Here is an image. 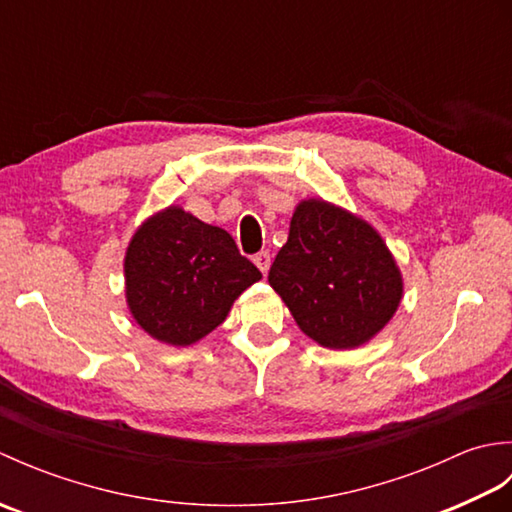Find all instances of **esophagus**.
I'll return each mask as SVG.
<instances>
[{"instance_id":"34e87169","label":"esophagus","mask_w":512,"mask_h":512,"mask_svg":"<svg viewBox=\"0 0 512 512\" xmlns=\"http://www.w3.org/2000/svg\"><path fill=\"white\" fill-rule=\"evenodd\" d=\"M253 262H255V266L262 270V273L266 275L268 273V268H270V255L266 253V250H262V253H257L255 257H253Z\"/></svg>"}]
</instances>
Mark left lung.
<instances>
[{"instance_id":"obj_1","label":"left lung","mask_w":512,"mask_h":512,"mask_svg":"<svg viewBox=\"0 0 512 512\" xmlns=\"http://www.w3.org/2000/svg\"><path fill=\"white\" fill-rule=\"evenodd\" d=\"M299 328L332 350H352L385 328L402 277L385 242L361 217L303 200L268 273Z\"/></svg>"}]
</instances>
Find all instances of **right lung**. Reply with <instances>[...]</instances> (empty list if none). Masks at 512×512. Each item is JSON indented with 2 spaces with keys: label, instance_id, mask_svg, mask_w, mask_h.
Segmentation results:
<instances>
[{
  "label": "right lung",
  "instance_id": "add662e5",
  "mask_svg": "<svg viewBox=\"0 0 512 512\" xmlns=\"http://www.w3.org/2000/svg\"><path fill=\"white\" fill-rule=\"evenodd\" d=\"M262 279L224 228L169 206L138 228L125 255L127 306L169 345H191L220 325L233 301Z\"/></svg>",
  "mask_w": 512,
  "mask_h": 512
}]
</instances>
